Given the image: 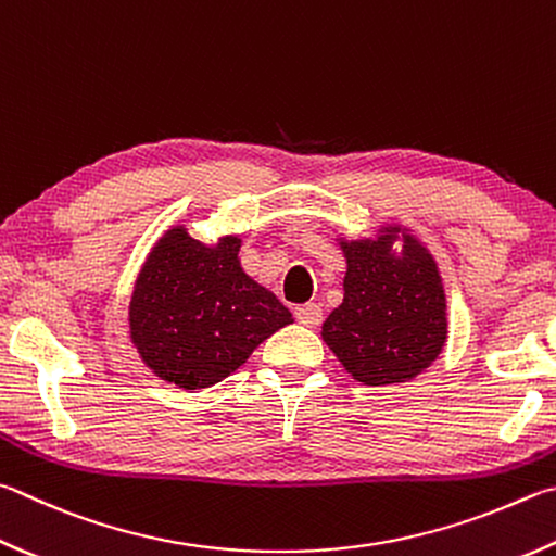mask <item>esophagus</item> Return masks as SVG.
I'll return each instance as SVG.
<instances>
[{
  "label": "esophagus",
  "instance_id": "esophagus-1",
  "mask_svg": "<svg viewBox=\"0 0 556 556\" xmlns=\"http://www.w3.org/2000/svg\"><path fill=\"white\" fill-rule=\"evenodd\" d=\"M294 316H296V320L301 323V326L318 328L320 320H323V308L318 304H304V306H296Z\"/></svg>",
  "mask_w": 556,
  "mask_h": 556
}]
</instances>
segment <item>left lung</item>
<instances>
[{
  "mask_svg": "<svg viewBox=\"0 0 556 556\" xmlns=\"http://www.w3.org/2000/svg\"><path fill=\"white\" fill-rule=\"evenodd\" d=\"M401 237L404 248L392 252ZM348 271L342 304L320 336L340 365L367 387L418 377L445 348L447 299L430 250L401 226L371 240H340Z\"/></svg>",
  "mask_w": 556,
  "mask_h": 556,
  "instance_id": "obj_1",
  "label": "left lung"
}]
</instances>
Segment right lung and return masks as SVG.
<instances>
[{
	"instance_id": "obj_1",
	"label": "right lung",
	"mask_w": 556,
	"mask_h": 556,
	"mask_svg": "<svg viewBox=\"0 0 556 556\" xmlns=\"http://www.w3.org/2000/svg\"><path fill=\"white\" fill-rule=\"evenodd\" d=\"M240 238L204 245L185 226L150 250L128 306L130 340L153 375L179 389L226 379L271 332L294 323L281 301L250 279Z\"/></svg>"
}]
</instances>
